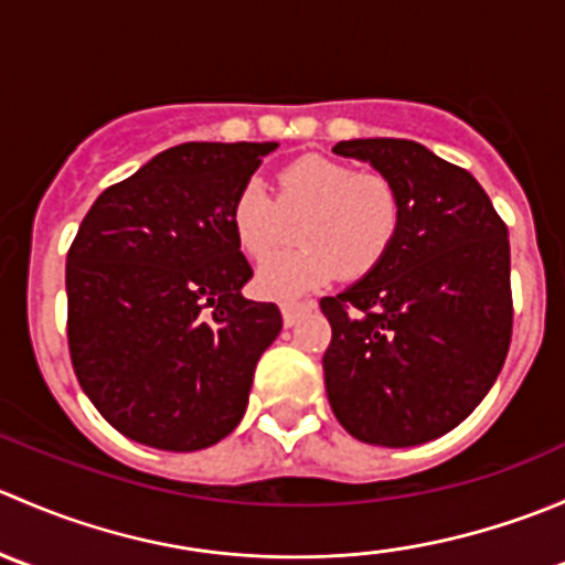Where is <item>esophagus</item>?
<instances>
[{
	"label": "esophagus",
	"mask_w": 565,
	"mask_h": 565,
	"mask_svg": "<svg viewBox=\"0 0 565 565\" xmlns=\"http://www.w3.org/2000/svg\"><path fill=\"white\" fill-rule=\"evenodd\" d=\"M311 309H315V303H300V300H284V303H281L284 324H287V328H292V324L298 322V319L303 317V315H309Z\"/></svg>",
	"instance_id": "1"
}]
</instances>
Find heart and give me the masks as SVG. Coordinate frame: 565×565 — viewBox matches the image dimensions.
Masks as SVG:
<instances>
[{
  "label": "heart",
  "mask_w": 565,
  "mask_h": 565,
  "mask_svg": "<svg viewBox=\"0 0 565 565\" xmlns=\"http://www.w3.org/2000/svg\"><path fill=\"white\" fill-rule=\"evenodd\" d=\"M298 217L305 246L256 267V289L267 298L309 292L339 273L344 278L372 273L396 241L402 199L385 174L303 156L278 172L276 199L259 180H248L230 213L237 246L250 259L280 247L288 239V221Z\"/></svg>",
  "instance_id": "b5f03b06"
}]
</instances>
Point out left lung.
I'll use <instances>...</instances> for the list:
<instances>
[{
  "label": "left lung",
  "instance_id": "8db88e82",
  "mask_svg": "<svg viewBox=\"0 0 565 565\" xmlns=\"http://www.w3.org/2000/svg\"><path fill=\"white\" fill-rule=\"evenodd\" d=\"M333 152L388 177L402 224L372 273L319 300L333 330L324 391L361 443L420 446L481 404L509 355V230L476 177L418 141L350 139Z\"/></svg>",
  "mask_w": 565,
  "mask_h": 565
}]
</instances>
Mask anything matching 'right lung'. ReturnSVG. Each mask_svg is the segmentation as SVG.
Here are the masks:
<instances>
[{
  "label": "right lung",
  "mask_w": 565,
  "mask_h": 565,
  "mask_svg": "<svg viewBox=\"0 0 565 565\" xmlns=\"http://www.w3.org/2000/svg\"><path fill=\"white\" fill-rule=\"evenodd\" d=\"M276 141H188L106 188L67 250V347L78 385L141 446L202 451L248 407L276 303L232 232V202Z\"/></svg>",
  "instance_id": "right-lung-1"
}]
</instances>
